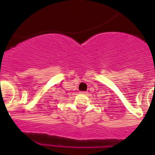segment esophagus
I'll list each match as a JSON object with an SVG mask.
<instances>
[{
  "instance_id": "34e87169",
  "label": "esophagus",
  "mask_w": 155,
  "mask_h": 155,
  "mask_svg": "<svg viewBox=\"0 0 155 155\" xmlns=\"http://www.w3.org/2000/svg\"><path fill=\"white\" fill-rule=\"evenodd\" d=\"M80 93H82V94H85V93H86V92H80Z\"/></svg>"
}]
</instances>
